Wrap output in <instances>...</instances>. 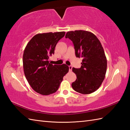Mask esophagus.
<instances>
[{"mask_svg": "<svg viewBox=\"0 0 130 130\" xmlns=\"http://www.w3.org/2000/svg\"><path fill=\"white\" fill-rule=\"evenodd\" d=\"M69 71H72V68H73V67L72 66H69Z\"/></svg>", "mask_w": 130, "mask_h": 130, "instance_id": "34e87169", "label": "esophagus"}]
</instances>
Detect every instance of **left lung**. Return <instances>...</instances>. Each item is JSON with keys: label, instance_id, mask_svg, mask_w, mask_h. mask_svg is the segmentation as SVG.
Returning a JSON list of instances; mask_svg holds the SVG:
<instances>
[{"label": "left lung", "instance_id": "left-lung-1", "mask_svg": "<svg viewBox=\"0 0 130 130\" xmlns=\"http://www.w3.org/2000/svg\"><path fill=\"white\" fill-rule=\"evenodd\" d=\"M65 38L72 41L76 57H82L80 68H73L76 79L71 86L81 94H88L97 90L106 75L107 61L103 47L95 36L89 31H69Z\"/></svg>", "mask_w": 130, "mask_h": 130}]
</instances>
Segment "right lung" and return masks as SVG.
Here are the masks:
<instances>
[{
	"label": "right lung",
	"instance_id": "add662e5",
	"mask_svg": "<svg viewBox=\"0 0 130 130\" xmlns=\"http://www.w3.org/2000/svg\"><path fill=\"white\" fill-rule=\"evenodd\" d=\"M65 34V32H57L36 35L24 49V75L32 89L42 95L56 92L69 71V68L66 64L53 65L48 61L49 57L54 54L58 41Z\"/></svg>",
	"mask_w": 130,
	"mask_h": 130
}]
</instances>
